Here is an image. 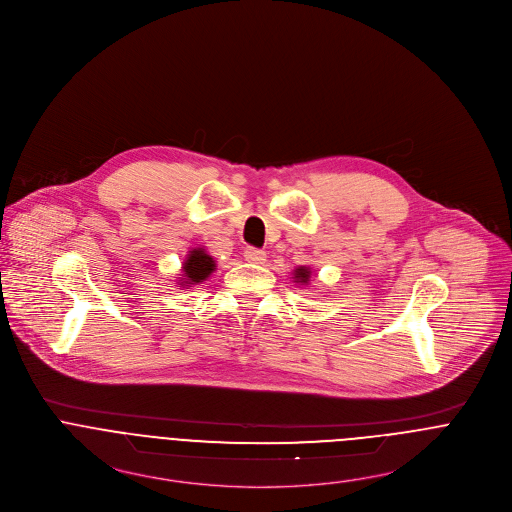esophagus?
<instances>
[{
  "instance_id": "1",
  "label": "esophagus",
  "mask_w": 512,
  "mask_h": 512,
  "mask_svg": "<svg viewBox=\"0 0 512 512\" xmlns=\"http://www.w3.org/2000/svg\"><path fill=\"white\" fill-rule=\"evenodd\" d=\"M244 256H246V260H248V262H254V264H262V262L266 260L264 250L254 248V246H248V248L244 250Z\"/></svg>"
}]
</instances>
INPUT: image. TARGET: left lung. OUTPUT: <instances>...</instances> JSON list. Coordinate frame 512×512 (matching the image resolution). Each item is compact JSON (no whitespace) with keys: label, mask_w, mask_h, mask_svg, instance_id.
<instances>
[{"label":"left lung","mask_w":512,"mask_h":512,"mask_svg":"<svg viewBox=\"0 0 512 512\" xmlns=\"http://www.w3.org/2000/svg\"><path fill=\"white\" fill-rule=\"evenodd\" d=\"M295 280H297V282H307V280H309V270H307L305 266L297 268V270H295Z\"/></svg>","instance_id":"8db88e82"}]
</instances>
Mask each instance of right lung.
Masks as SVG:
<instances>
[{
    "label": "right lung",
    "mask_w": 512,
    "mask_h": 512,
    "mask_svg": "<svg viewBox=\"0 0 512 512\" xmlns=\"http://www.w3.org/2000/svg\"><path fill=\"white\" fill-rule=\"evenodd\" d=\"M215 268V262L209 254H205L203 250H193L189 254V258L185 260V285H195V282H203Z\"/></svg>",
    "instance_id": "add662e5"
}]
</instances>
